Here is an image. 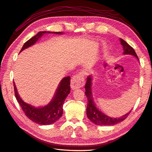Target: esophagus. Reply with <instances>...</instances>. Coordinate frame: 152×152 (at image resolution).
Returning <instances> with one entry per match:
<instances>
[{
  "label": "esophagus",
  "mask_w": 152,
  "mask_h": 152,
  "mask_svg": "<svg viewBox=\"0 0 152 152\" xmlns=\"http://www.w3.org/2000/svg\"><path fill=\"white\" fill-rule=\"evenodd\" d=\"M84 84H85L84 75L83 73L80 72L72 77L70 86H71V88H72L73 90L82 88V86H84Z\"/></svg>",
  "instance_id": "obj_1"
}]
</instances>
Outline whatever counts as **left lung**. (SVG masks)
<instances>
[{"label":"left lung","mask_w":152,"mask_h":152,"mask_svg":"<svg viewBox=\"0 0 152 152\" xmlns=\"http://www.w3.org/2000/svg\"><path fill=\"white\" fill-rule=\"evenodd\" d=\"M120 41L121 45L123 46L124 54L133 55V56H134L139 60L134 48L130 45H129L125 40L122 39V38H120ZM91 86H92V78H91L90 76H89L87 78L86 84L85 85V94L86 96L88 99L86 114L88 119L91 122H92L94 124L99 126H112L122 122L130 114L131 111L119 118H112L103 114L102 112H100L96 107L95 104H94L92 91H91Z\"/></svg>","instance_id":"1"}]
</instances>
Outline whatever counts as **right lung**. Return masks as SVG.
I'll use <instances>...</instances> for the list:
<instances>
[{
	"label": "right lung",
	"mask_w": 152,
	"mask_h": 152,
	"mask_svg": "<svg viewBox=\"0 0 152 152\" xmlns=\"http://www.w3.org/2000/svg\"><path fill=\"white\" fill-rule=\"evenodd\" d=\"M46 31L38 32L37 35L30 38L24 43L21 50H23L37 42L41 36L46 33ZM48 32V33H49ZM56 34H61V32H55ZM70 78L67 76L63 78L60 82V85L55 94L54 97L50 103L42 107H34L24 102L20 98L16 90V86L14 82V90L16 100L23 109L24 114L29 119L40 125H49L53 124L59 119L63 114V104L65 99L70 92Z\"/></svg>",
	"instance_id": "add662e5"
}]
</instances>
